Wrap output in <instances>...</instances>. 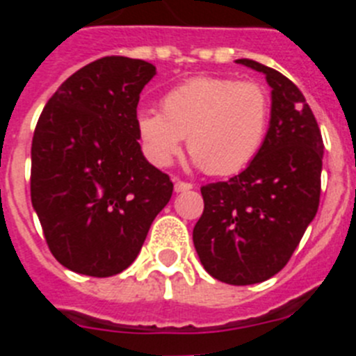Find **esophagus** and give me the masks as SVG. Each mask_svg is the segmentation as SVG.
<instances>
[{
	"mask_svg": "<svg viewBox=\"0 0 356 356\" xmlns=\"http://www.w3.org/2000/svg\"><path fill=\"white\" fill-rule=\"evenodd\" d=\"M193 188V184H187V181H175V193H185V191H191Z\"/></svg>",
	"mask_w": 356,
	"mask_h": 356,
	"instance_id": "1",
	"label": "esophagus"
}]
</instances>
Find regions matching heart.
<instances>
[{
  "mask_svg": "<svg viewBox=\"0 0 356 356\" xmlns=\"http://www.w3.org/2000/svg\"><path fill=\"white\" fill-rule=\"evenodd\" d=\"M271 99L260 83L226 76H196L162 97V114L140 110L137 131L156 168L171 165L184 139L193 163L216 176L235 175L262 147Z\"/></svg>",
  "mask_w": 356,
  "mask_h": 356,
  "instance_id": "1",
  "label": "heart"
}]
</instances>
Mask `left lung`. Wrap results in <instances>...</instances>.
I'll use <instances>...</instances> for the list:
<instances>
[{
    "label": "left lung",
    "instance_id": "1",
    "mask_svg": "<svg viewBox=\"0 0 356 356\" xmlns=\"http://www.w3.org/2000/svg\"><path fill=\"white\" fill-rule=\"evenodd\" d=\"M235 62L266 74L269 128L241 175L201 187L205 210L193 241L210 276L251 285L284 269L316 217L325 144L305 96L287 76L250 58Z\"/></svg>",
    "mask_w": 356,
    "mask_h": 356
}]
</instances>
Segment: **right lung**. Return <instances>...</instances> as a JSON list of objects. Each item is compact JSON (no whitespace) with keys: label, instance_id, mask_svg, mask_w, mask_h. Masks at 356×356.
Instances as JSON below:
<instances>
[{"label":"right lung","instance_id":"1","mask_svg":"<svg viewBox=\"0 0 356 356\" xmlns=\"http://www.w3.org/2000/svg\"><path fill=\"white\" fill-rule=\"evenodd\" d=\"M155 65L128 56L90 62L58 87L31 140V205L53 257L106 278L139 254L172 181L143 155L137 105Z\"/></svg>","mask_w":356,"mask_h":356}]
</instances>
